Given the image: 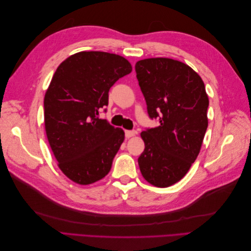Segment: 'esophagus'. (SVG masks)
I'll return each instance as SVG.
<instances>
[{"mask_svg":"<svg viewBox=\"0 0 251 251\" xmlns=\"http://www.w3.org/2000/svg\"><path fill=\"white\" fill-rule=\"evenodd\" d=\"M125 134H126V138H130V137H133L134 135L137 134V132H136L135 130H126V131L125 132Z\"/></svg>","mask_w":251,"mask_h":251,"instance_id":"obj_1","label":"esophagus"}]
</instances>
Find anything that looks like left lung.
<instances>
[{
    "instance_id": "left-lung-1",
    "label": "left lung",
    "mask_w": 251,
    "mask_h": 251,
    "mask_svg": "<svg viewBox=\"0 0 251 251\" xmlns=\"http://www.w3.org/2000/svg\"><path fill=\"white\" fill-rule=\"evenodd\" d=\"M135 71L149 117L159 120L158 126L141 133L139 169L149 183L168 187L185 176L199 155L208 126V97L202 78L179 60L142 59Z\"/></svg>"
}]
</instances>
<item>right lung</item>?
Returning <instances> with one entry per match:
<instances>
[{
  "label": "right lung",
  "mask_w": 251,
  "mask_h": 251,
  "mask_svg": "<svg viewBox=\"0 0 251 251\" xmlns=\"http://www.w3.org/2000/svg\"><path fill=\"white\" fill-rule=\"evenodd\" d=\"M131 72L123 56L82 51L53 75L44 100L45 128L58 168L75 183H94L110 172L125 132L98 115L109 103L110 88Z\"/></svg>",
  "instance_id": "obj_1"
}]
</instances>
